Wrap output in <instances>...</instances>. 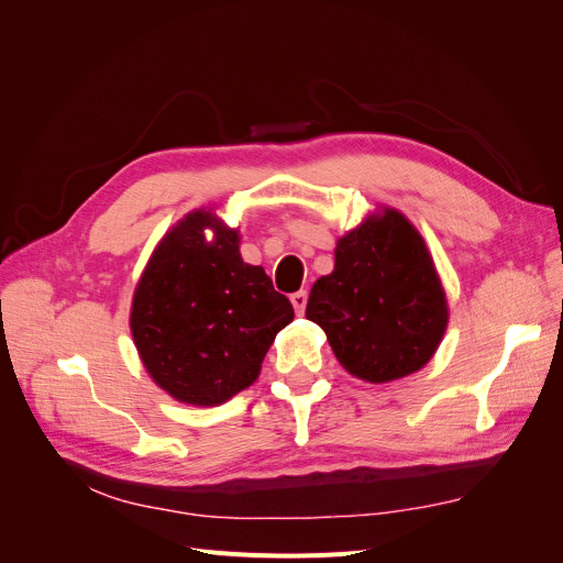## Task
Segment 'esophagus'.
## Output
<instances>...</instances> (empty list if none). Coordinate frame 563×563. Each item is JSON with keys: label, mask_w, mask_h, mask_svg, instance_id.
<instances>
[{"label": "esophagus", "mask_w": 563, "mask_h": 563, "mask_svg": "<svg viewBox=\"0 0 563 563\" xmlns=\"http://www.w3.org/2000/svg\"><path fill=\"white\" fill-rule=\"evenodd\" d=\"M291 302H294L296 312L302 314V312H305V305H308V291H296V294H291Z\"/></svg>", "instance_id": "obj_1"}]
</instances>
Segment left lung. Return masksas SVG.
<instances>
[{"instance_id":"left-lung-1","label":"left lung","mask_w":563,"mask_h":563,"mask_svg":"<svg viewBox=\"0 0 563 563\" xmlns=\"http://www.w3.org/2000/svg\"><path fill=\"white\" fill-rule=\"evenodd\" d=\"M305 317L352 376L389 383L430 362L446 331V296L416 228L397 211L366 220L335 246Z\"/></svg>"}]
</instances>
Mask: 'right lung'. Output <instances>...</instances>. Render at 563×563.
I'll return each instance as SVG.
<instances>
[{"instance_id":"obj_1","label":"right lung","mask_w":563,"mask_h":563,"mask_svg":"<svg viewBox=\"0 0 563 563\" xmlns=\"http://www.w3.org/2000/svg\"><path fill=\"white\" fill-rule=\"evenodd\" d=\"M213 227L217 240H202ZM236 232L207 211L168 232L143 272L131 333L147 373L178 401L223 404L249 387L294 308L263 267L246 265Z\"/></svg>"}]
</instances>
